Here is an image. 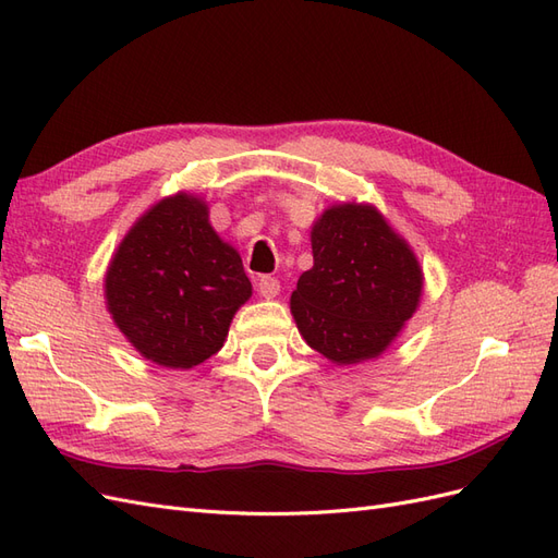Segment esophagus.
I'll use <instances>...</instances> for the list:
<instances>
[{
  "instance_id": "1",
  "label": "esophagus",
  "mask_w": 558,
  "mask_h": 558,
  "mask_svg": "<svg viewBox=\"0 0 558 558\" xmlns=\"http://www.w3.org/2000/svg\"><path fill=\"white\" fill-rule=\"evenodd\" d=\"M257 292L264 296V299H274L280 294V280L274 278V276H262L259 282H257Z\"/></svg>"
}]
</instances>
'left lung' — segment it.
Here are the masks:
<instances>
[{"label": "left lung", "instance_id": "8db88e82", "mask_svg": "<svg viewBox=\"0 0 558 558\" xmlns=\"http://www.w3.org/2000/svg\"><path fill=\"white\" fill-rule=\"evenodd\" d=\"M313 268L292 292L301 337L327 360L376 357L418 306L423 274L409 245L369 205H339L311 231Z\"/></svg>", "mask_w": 558, "mask_h": 558}]
</instances>
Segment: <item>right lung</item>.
<instances>
[{
	"instance_id": "add662e5",
	"label": "right lung",
	"mask_w": 558,
	"mask_h": 558,
	"mask_svg": "<svg viewBox=\"0 0 558 558\" xmlns=\"http://www.w3.org/2000/svg\"><path fill=\"white\" fill-rule=\"evenodd\" d=\"M117 327L147 360L191 369L225 345L252 284L231 245L213 231L208 208L178 194L123 238L105 280Z\"/></svg>"
}]
</instances>
